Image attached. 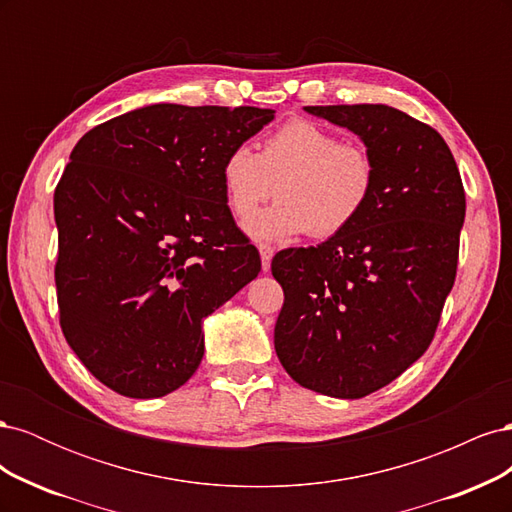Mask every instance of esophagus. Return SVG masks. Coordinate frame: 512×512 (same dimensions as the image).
Returning a JSON list of instances; mask_svg holds the SVG:
<instances>
[{
    "label": "esophagus",
    "mask_w": 512,
    "mask_h": 512,
    "mask_svg": "<svg viewBox=\"0 0 512 512\" xmlns=\"http://www.w3.org/2000/svg\"><path fill=\"white\" fill-rule=\"evenodd\" d=\"M258 252H260V260H262V271H269L271 269V258H273V247L267 245V243H260Z\"/></svg>",
    "instance_id": "obj_1"
}]
</instances>
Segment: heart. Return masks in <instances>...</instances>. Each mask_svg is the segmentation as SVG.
<instances>
[{"label":"heart","mask_w":512,"mask_h":512,"mask_svg":"<svg viewBox=\"0 0 512 512\" xmlns=\"http://www.w3.org/2000/svg\"><path fill=\"white\" fill-rule=\"evenodd\" d=\"M278 185L281 203L258 216L257 207ZM230 211L256 241H284L312 232L318 239L344 232L363 213L376 190L371 153L342 143L335 132L307 119H292L271 132L260 153L232 147L222 162Z\"/></svg>","instance_id":"obj_1"}]
</instances>
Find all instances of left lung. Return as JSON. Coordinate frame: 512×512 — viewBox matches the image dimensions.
<instances>
[{"mask_svg": "<svg viewBox=\"0 0 512 512\" xmlns=\"http://www.w3.org/2000/svg\"><path fill=\"white\" fill-rule=\"evenodd\" d=\"M361 138L376 190L344 232L275 254V352L309 391L359 399L421 359L455 284L466 192L451 149L386 104L305 106Z\"/></svg>", "mask_w": 512, "mask_h": 512, "instance_id": "left-lung-1", "label": "left lung"}]
</instances>
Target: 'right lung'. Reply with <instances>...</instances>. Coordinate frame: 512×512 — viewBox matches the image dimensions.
<instances>
[{"mask_svg": "<svg viewBox=\"0 0 512 512\" xmlns=\"http://www.w3.org/2000/svg\"><path fill=\"white\" fill-rule=\"evenodd\" d=\"M256 106L149 104L89 130L55 190L59 320L108 389L164 397L205 354L203 322L260 271L228 209L226 153L271 123Z\"/></svg>", "mask_w": 512, "mask_h": 512, "instance_id": "obj_1", "label": "right lung"}]
</instances>
